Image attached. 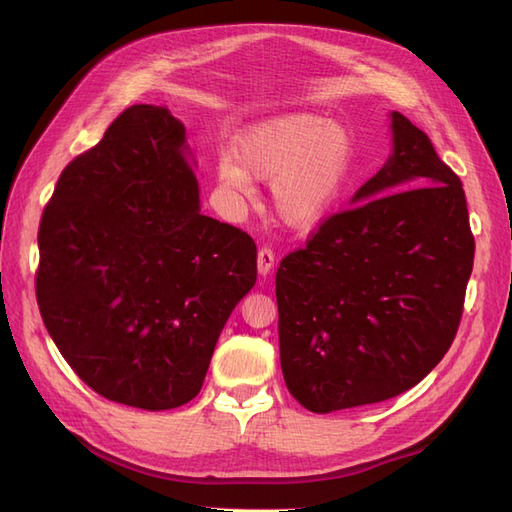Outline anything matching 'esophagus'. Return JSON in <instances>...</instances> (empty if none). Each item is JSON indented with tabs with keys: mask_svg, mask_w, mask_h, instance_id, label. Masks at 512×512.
Returning <instances> with one entry per match:
<instances>
[{
	"mask_svg": "<svg viewBox=\"0 0 512 512\" xmlns=\"http://www.w3.org/2000/svg\"><path fill=\"white\" fill-rule=\"evenodd\" d=\"M256 265H258V273H260L262 277H267V275L271 273V269H273V265H275V254L269 250V247H260Z\"/></svg>",
	"mask_w": 512,
	"mask_h": 512,
	"instance_id": "obj_1",
	"label": "esophagus"
}]
</instances>
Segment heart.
Returning <instances> with one entry per match:
<instances>
[{
    "mask_svg": "<svg viewBox=\"0 0 512 512\" xmlns=\"http://www.w3.org/2000/svg\"><path fill=\"white\" fill-rule=\"evenodd\" d=\"M215 181L224 196L247 200L254 183H271L277 220L297 232H312L337 209L352 173L350 132L318 113H286L260 119L232 141Z\"/></svg>",
    "mask_w": 512,
    "mask_h": 512,
    "instance_id": "obj_1",
    "label": "heart"
}]
</instances>
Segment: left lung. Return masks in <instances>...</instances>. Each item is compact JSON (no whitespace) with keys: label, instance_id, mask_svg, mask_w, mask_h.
Listing matches in <instances>:
<instances>
[{"label":"left lung","instance_id":"obj_1","mask_svg":"<svg viewBox=\"0 0 512 512\" xmlns=\"http://www.w3.org/2000/svg\"><path fill=\"white\" fill-rule=\"evenodd\" d=\"M378 173L275 275L290 395L316 414L412 389L451 348L474 237L459 177L393 111Z\"/></svg>","mask_w":512,"mask_h":512}]
</instances>
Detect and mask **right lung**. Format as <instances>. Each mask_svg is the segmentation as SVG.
Segmentation results:
<instances>
[{
    "label": "right lung",
    "mask_w": 512,
    "mask_h": 512,
    "mask_svg": "<svg viewBox=\"0 0 512 512\" xmlns=\"http://www.w3.org/2000/svg\"><path fill=\"white\" fill-rule=\"evenodd\" d=\"M194 151L166 106L134 104L61 173L38 232L44 327L98 395L173 410L203 386L256 245L200 213Z\"/></svg>",
    "instance_id": "1"
}]
</instances>
